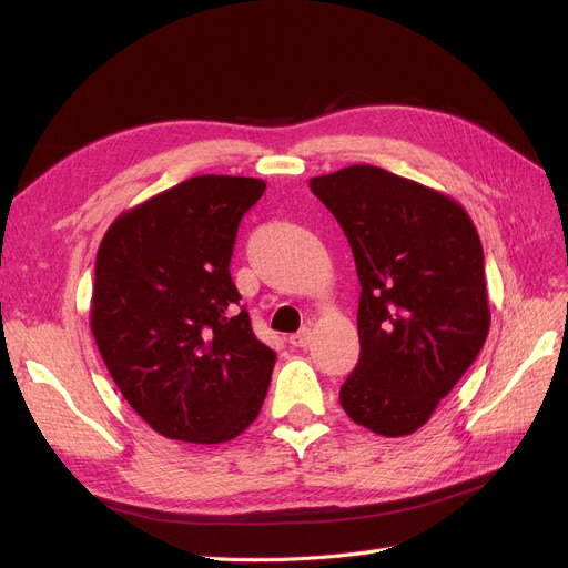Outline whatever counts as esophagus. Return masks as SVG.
I'll list each match as a JSON object with an SVG mask.
<instances>
[{"mask_svg": "<svg viewBox=\"0 0 568 568\" xmlns=\"http://www.w3.org/2000/svg\"><path fill=\"white\" fill-rule=\"evenodd\" d=\"M311 338H313V332L307 329V326H303L298 334L288 338V343H291V346H296V348H307V346H311Z\"/></svg>", "mask_w": 568, "mask_h": 568, "instance_id": "esophagus-1", "label": "esophagus"}]
</instances>
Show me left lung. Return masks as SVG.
Returning <instances> with one entry per match:
<instances>
[{
  "label": "left lung",
  "mask_w": 568,
  "mask_h": 568,
  "mask_svg": "<svg viewBox=\"0 0 568 568\" xmlns=\"http://www.w3.org/2000/svg\"><path fill=\"white\" fill-rule=\"evenodd\" d=\"M353 248L359 359L341 407L369 432L415 434L490 329L484 246L462 205L376 165L311 180Z\"/></svg>",
  "instance_id": "left-lung-1"
}]
</instances>
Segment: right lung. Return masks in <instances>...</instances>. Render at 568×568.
Wrapping results in <instances>:
<instances>
[{"label":"right lung","mask_w":568,"mask_h":568,"mask_svg":"<svg viewBox=\"0 0 568 568\" xmlns=\"http://www.w3.org/2000/svg\"><path fill=\"white\" fill-rule=\"evenodd\" d=\"M255 178L199 175L120 213L101 239L90 326L125 400L170 440L215 445L257 417L277 353L257 341L230 261Z\"/></svg>","instance_id":"obj_1"}]
</instances>
